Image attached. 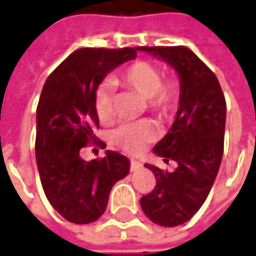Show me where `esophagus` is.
I'll list each match as a JSON object with an SVG mask.
<instances>
[{
	"mask_svg": "<svg viewBox=\"0 0 256 256\" xmlns=\"http://www.w3.org/2000/svg\"><path fill=\"white\" fill-rule=\"evenodd\" d=\"M141 168H142V164H141L140 162L132 160V163H130V170H132V172H140Z\"/></svg>",
	"mask_w": 256,
	"mask_h": 256,
	"instance_id": "obj_1",
	"label": "esophagus"
}]
</instances>
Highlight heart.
Masks as SVG:
<instances>
[{"mask_svg": "<svg viewBox=\"0 0 256 256\" xmlns=\"http://www.w3.org/2000/svg\"><path fill=\"white\" fill-rule=\"evenodd\" d=\"M115 84H120L148 100L150 110L159 115H167L176 104L178 86L174 82L162 84L160 71L146 62L132 64L118 75ZM96 112L100 122L106 123L112 118V92L110 86H101L96 93ZM156 128L150 122L126 124L114 133V142L128 154H140L156 138Z\"/></svg>", "mask_w": 256, "mask_h": 256, "instance_id": "heart-1", "label": "heart"}]
</instances>
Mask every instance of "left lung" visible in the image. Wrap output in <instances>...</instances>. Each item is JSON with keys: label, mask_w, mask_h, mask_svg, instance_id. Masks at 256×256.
<instances>
[{"label": "left lung", "mask_w": 256, "mask_h": 256, "mask_svg": "<svg viewBox=\"0 0 256 256\" xmlns=\"http://www.w3.org/2000/svg\"><path fill=\"white\" fill-rule=\"evenodd\" d=\"M166 63L180 78V100L168 133L154 146L176 172L145 164L155 174V189L140 200L144 214L158 225L185 224L203 206L214 185L224 155L226 102L215 74L185 46H141Z\"/></svg>", "instance_id": "8db88e82"}]
</instances>
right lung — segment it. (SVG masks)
Here are the masks:
<instances>
[{
	"label": "right lung",
	"instance_id": "obj_1",
	"mask_svg": "<svg viewBox=\"0 0 256 256\" xmlns=\"http://www.w3.org/2000/svg\"><path fill=\"white\" fill-rule=\"evenodd\" d=\"M137 58V48L71 53L44 84L36 106V159L49 203L64 220L90 224L106 211L112 186L130 172V160L106 150L101 160H84L79 150L96 142L94 100L106 74Z\"/></svg>",
	"mask_w": 256,
	"mask_h": 256
}]
</instances>
